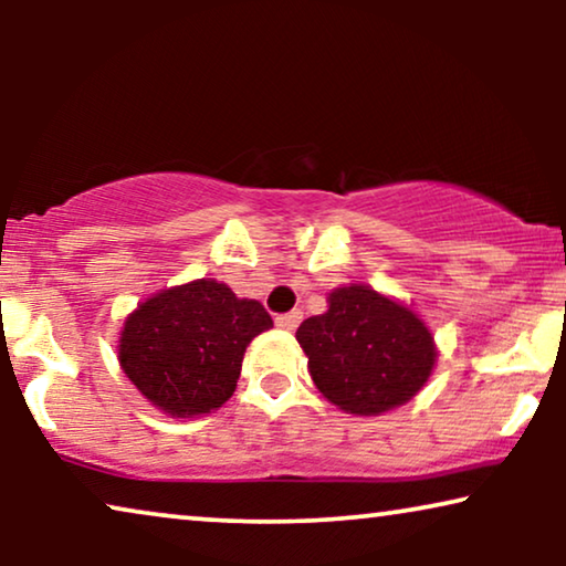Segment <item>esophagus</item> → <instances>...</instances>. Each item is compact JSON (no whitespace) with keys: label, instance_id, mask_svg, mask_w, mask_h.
Returning <instances> with one entry per match:
<instances>
[{"label":"esophagus","instance_id":"obj_1","mask_svg":"<svg viewBox=\"0 0 566 566\" xmlns=\"http://www.w3.org/2000/svg\"><path fill=\"white\" fill-rule=\"evenodd\" d=\"M301 319H304V314L301 312H289V314H281V316H275V324L281 329H296L298 324H301Z\"/></svg>","mask_w":566,"mask_h":566}]
</instances>
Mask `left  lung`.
I'll return each mask as SVG.
<instances>
[{
  "instance_id": "1",
  "label": "left lung",
  "mask_w": 566,
  "mask_h": 566,
  "mask_svg": "<svg viewBox=\"0 0 566 566\" xmlns=\"http://www.w3.org/2000/svg\"><path fill=\"white\" fill-rule=\"evenodd\" d=\"M296 339L322 397L355 417L407 405L438 360L436 337L422 316L366 283L332 291L327 312L301 322Z\"/></svg>"
}]
</instances>
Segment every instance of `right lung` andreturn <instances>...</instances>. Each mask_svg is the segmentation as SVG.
<instances>
[{
	"label": "right lung",
	"instance_id": "obj_1",
	"mask_svg": "<svg viewBox=\"0 0 566 566\" xmlns=\"http://www.w3.org/2000/svg\"><path fill=\"white\" fill-rule=\"evenodd\" d=\"M273 319L213 277L172 285L123 322L118 363L146 401L169 417H200L237 389L247 345Z\"/></svg>",
	"mask_w": 566,
	"mask_h": 566
}]
</instances>
